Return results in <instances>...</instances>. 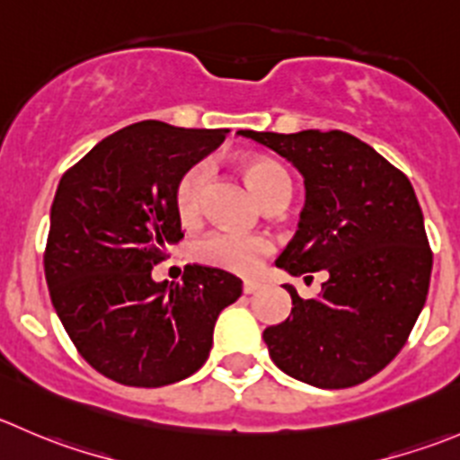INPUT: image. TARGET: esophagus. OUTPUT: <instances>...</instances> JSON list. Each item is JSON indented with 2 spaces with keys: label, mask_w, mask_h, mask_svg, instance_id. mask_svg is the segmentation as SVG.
<instances>
[{
  "label": "esophagus",
  "mask_w": 460,
  "mask_h": 460,
  "mask_svg": "<svg viewBox=\"0 0 460 460\" xmlns=\"http://www.w3.org/2000/svg\"><path fill=\"white\" fill-rule=\"evenodd\" d=\"M258 289H261V283H258V280H244V285H243L244 294H253V292H258Z\"/></svg>",
  "instance_id": "esophagus-1"
}]
</instances>
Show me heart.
I'll use <instances>...</instances> for the list:
<instances>
[{
	"label": "heart",
	"instance_id": "heart-1",
	"mask_svg": "<svg viewBox=\"0 0 460 460\" xmlns=\"http://www.w3.org/2000/svg\"><path fill=\"white\" fill-rule=\"evenodd\" d=\"M243 175L249 189L262 204H274L289 198L292 181L283 166L265 157H249L243 164ZM208 171L204 164L189 168L175 189V208L181 222H195L202 213L204 186ZM274 243L265 235H247L235 231H213L195 244V256L208 267H217L231 274L252 276L261 270L265 256H270Z\"/></svg>",
	"mask_w": 460,
	"mask_h": 460
}]
</instances>
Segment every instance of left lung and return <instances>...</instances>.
<instances>
[{
  "label": "left lung",
  "instance_id": "obj_1",
  "mask_svg": "<svg viewBox=\"0 0 460 460\" xmlns=\"http://www.w3.org/2000/svg\"><path fill=\"white\" fill-rule=\"evenodd\" d=\"M238 135L288 159L305 184L276 267L328 274L316 298L283 285L292 312L262 332L271 362L319 389L362 385L400 353L429 292L431 249L411 181L349 132Z\"/></svg>",
  "mask_w": 460,
  "mask_h": 460
}]
</instances>
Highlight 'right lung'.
Listing matches in <instances>:
<instances>
[{"instance_id": "right-lung-1", "label": "right lung", "mask_w": 460, "mask_h": 460, "mask_svg": "<svg viewBox=\"0 0 460 460\" xmlns=\"http://www.w3.org/2000/svg\"><path fill=\"white\" fill-rule=\"evenodd\" d=\"M226 132L135 123L58 184L44 253L51 303L78 353L119 385L155 389L193 376L217 314L243 294V280L216 267L186 265L181 283L153 279L184 238L177 184Z\"/></svg>"}]
</instances>
